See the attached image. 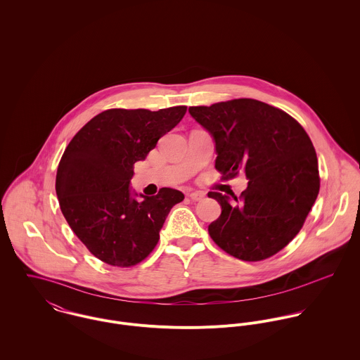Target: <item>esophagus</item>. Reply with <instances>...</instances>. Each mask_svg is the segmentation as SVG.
I'll return each mask as SVG.
<instances>
[{
  "instance_id": "1",
  "label": "esophagus",
  "mask_w": 360,
  "mask_h": 360,
  "mask_svg": "<svg viewBox=\"0 0 360 360\" xmlns=\"http://www.w3.org/2000/svg\"><path fill=\"white\" fill-rule=\"evenodd\" d=\"M188 197H190L193 201H201V200H204L205 194H204V193H198V191H194V193H190V194H188Z\"/></svg>"
}]
</instances>
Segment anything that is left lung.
Instances as JSON below:
<instances>
[{
    "label": "left lung",
    "mask_w": 360,
    "mask_h": 360,
    "mask_svg": "<svg viewBox=\"0 0 360 360\" xmlns=\"http://www.w3.org/2000/svg\"><path fill=\"white\" fill-rule=\"evenodd\" d=\"M214 143V167L224 179L245 173L236 195L209 193L221 206L207 231L231 257L257 262L283 250L302 229L319 188L317 156L304 127L269 103L240 98L190 106Z\"/></svg>",
    "instance_id": "obj_1"
}]
</instances>
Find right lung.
<instances>
[{"mask_svg":"<svg viewBox=\"0 0 360 360\" xmlns=\"http://www.w3.org/2000/svg\"><path fill=\"white\" fill-rule=\"evenodd\" d=\"M186 110H103L62 155L55 181L60 210L79 240L105 263L129 267L148 257L170 209L184 200L173 188L154 197L137 194L130 181L134 163L147 158Z\"/></svg>","mask_w":360,"mask_h":360,"instance_id":"1","label":"right lung"}]
</instances>
